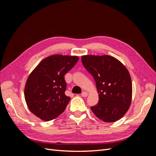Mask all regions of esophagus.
Instances as JSON below:
<instances>
[{
    "label": "esophagus",
    "instance_id": "34e87169",
    "mask_svg": "<svg viewBox=\"0 0 156 156\" xmlns=\"http://www.w3.org/2000/svg\"><path fill=\"white\" fill-rule=\"evenodd\" d=\"M81 96H82L83 97H87V96H88V92H85V91L83 92L82 94H81Z\"/></svg>",
    "mask_w": 156,
    "mask_h": 156
}]
</instances>
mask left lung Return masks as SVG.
Wrapping results in <instances>:
<instances>
[{
	"mask_svg": "<svg viewBox=\"0 0 156 156\" xmlns=\"http://www.w3.org/2000/svg\"><path fill=\"white\" fill-rule=\"evenodd\" d=\"M84 67L95 80L99 101L91 107L99 119L115 122L128 111L132 99V82L128 70L109 55H83Z\"/></svg>",
	"mask_w": 156,
	"mask_h": 156,
	"instance_id": "obj_1",
	"label": "left lung"
}]
</instances>
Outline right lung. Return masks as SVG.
Masks as SVG:
<instances>
[{"instance_id":"add662e5","label":"right lung","mask_w":156,"mask_h":156,"mask_svg":"<svg viewBox=\"0 0 156 156\" xmlns=\"http://www.w3.org/2000/svg\"><path fill=\"white\" fill-rule=\"evenodd\" d=\"M79 60L77 56L53 55L42 60L28 77L25 99L31 112L49 121L64 111L70 100L65 95L64 75Z\"/></svg>"}]
</instances>
